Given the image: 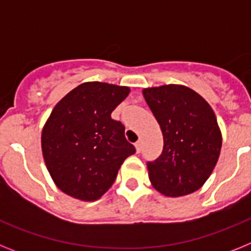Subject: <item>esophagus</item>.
<instances>
[{"label":"esophagus","mask_w":251,"mask_h":251,"mask_svg":"<svg viewBox=\"0 0 251 251\" xmlns=\"http://www.w3.org/2000/svg\"><path fill=\"white\" fill-rule=\"evenodd\" d=\"M134 146H136V151H137V153L141 152V151H142V142H141V141L136 142V143H134Z\"/></svg>","instance_id":"1"}]
</instances>
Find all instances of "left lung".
I'll return each mask as SVG.
<instances>
[{
	"label": "left lung",
	"instance_id": "1",
	"mask_svg": "<svg viewBox=\"0 0 251 251\" xmlns=\"http://www.w3.org/2000/svg\"><path fill=\"white\" fill-rule=\"evenodd\" d=\"M143 95L163 134L161 156L147 162L151 182L166 196L192 194L206 182L220 156L214 110L187 86L148 88Z\"/></svg>",
	"mask_w": 251,
	"mask_h": 251
}]
</instances>
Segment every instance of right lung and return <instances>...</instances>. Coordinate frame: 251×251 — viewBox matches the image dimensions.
<instances>
[{
	"instance_id": "right-lung-1",
	"label": "right lung",
	"mask_w": 251,
	"mask_h": 251,
	"mask_svg": "<svg viewBox=\"0 0 251 251\" xmlns=\"http://www.w3.org/2000/svg\"><path fill=\"white\" fill-rule=\"evenodd\" d=\"M129 94L127 86L84 83L51 112L41 136L44 159L57 187L94 201L113 185L124 159L136 153L112 112Z\"/></svg>"
}]
</instances>
